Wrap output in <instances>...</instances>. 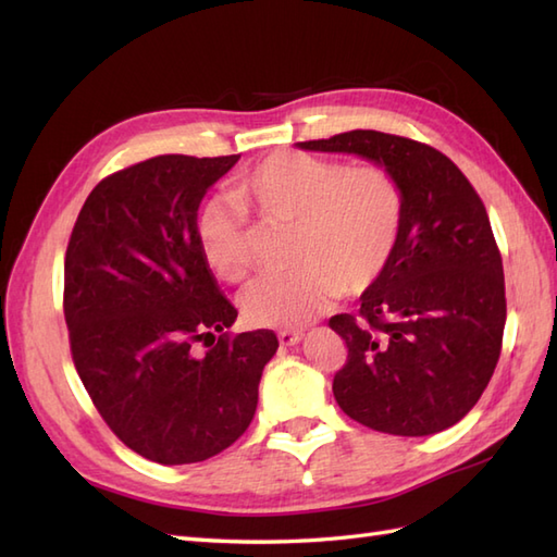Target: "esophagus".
Segmentation results:
<instances>
[{
    "mask_svg": "<svg viewBox=\"0 0 557 557\" xmlns=\"http://www.w3.org/2000/svg\"><path fill=\"white\" fill-rule=\"evenodd\" d=\"M304 337V333L301 330H280L277 333V339H280V345L282 347H294V345H299V339Z\"/></svg>",
    "mask_w": 557,
    "mask_h": 557,
    "instance_id": "34e87169",
    "label": "esophagus"
}]
</instances>
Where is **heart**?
<instances>
[{"mask_svg": "<svg viewBox=\"0 0 557 557\" xmlns=\"http://www.w3.org/2000/svg\"><path fill=\"white\" fill-rule=\"evenodd\" d=\"M232 203L263 227H289V275L246 289L242 309L258 327H301L345 294H361L393 265L405 232V191L377 162L342 164L277 150L234 176ZM206 265L227 282L251 270L248 230L236 210L208 200L196 215Z\"/></svg>", "mask_w": 557, "mask_h": 557, "instance_id": "b5f03b06", "label": "heart"}]
</instances>
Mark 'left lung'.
Wrapping results in <instances>:
<instances>
[{
    "label": "left lung",
    "instance_id": "left-lung-1",
    "mask_svg": "<svg viewBox=\"0 0 557 557\" xmlns=\"http://www.w3.org/2000/svg\"><path fill=\"white\" fill-rule=\"evenodd\" d=\"M299 146L385 164L405 191L393 265L357 313L327 323L347 345L333 381L339 409L389 435L449 429L476 405L503 349V256L486 206L457 164L421 140L357 128Z\"/></svg>",
    "mask_w": 557,
    "mask_h": 557
}]
</instances>
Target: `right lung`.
I'll return each instance as SVG.
<instances>
[{
	"instance_id": "right-lung-1",
	"label": "right lung",
	"mask_w": 557,
	"mask_h": 557,
	"mask_svg": "<svg viewBox=\"0 0 557 557\" xmlns=\"http://www.w3.org/2000/svg\"><path fill=\"white\" fill-rule=\"evenodd\" d=\"M236 160L158 156L104 176L69 236L71 359L110 431L158 465L227 449L277 351L272 330L227 333L236 309L196 244L200 200Z\"/></svg>"
}]
</instances>
